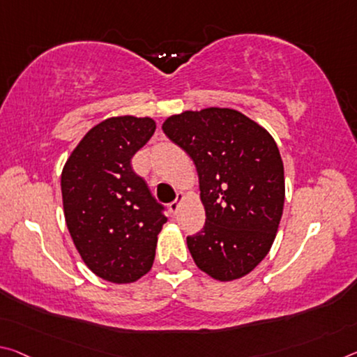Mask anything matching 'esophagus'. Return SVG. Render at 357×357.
Masks as SVG:
<instances>
[{
    "mask_svg": "<svg viewBox=\"0 0 357 357\" xmlns=\"http://www.w3.org/2000/svg\"><path fill=\"white\" fill-rule=\"evenodd\" d=\"M184 202V194L183 192H178V197H176V200H174L173 203H169L168 205V209H169V213L172 214H176L178 211H179V206H181V203Z\"/></svg>",
    "mask_w": 357,
    "mask_h": 357,
    "instance_id": "esophagus-1",
    "label": "esophagus"
}]
</instances>
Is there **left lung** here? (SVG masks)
Segmentation results:
<instances>
[{
  "label": "left lung",
  "instance_id": "8db88e82",
  "mask_svg": "<svg viewBox=\"0 0 357 357\" xmlns=\"http://www.w3.org/2000/svg\"><path fill=\"white\" fill-rule=\"evenodd\" d=\"M167 137L195 163L206 220L188 236L197 267L234 281L257 267L273 245L284 206V167L260 123L230 107L169 116Z\"/></svg>",
  "mask_w": 357,
  "mask_h": 357
}]
</instances>
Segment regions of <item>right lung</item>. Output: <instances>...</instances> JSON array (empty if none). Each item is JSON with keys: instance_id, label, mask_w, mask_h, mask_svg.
<instances>
[{"instance_id": "add662e5", "label": "right lung", "mask_w": 357, "mask_h": 357, "mask_svg": "<svg viewBox=\"0 0 357 357\" xmlns=\"http://www.w3.org/2000/svg\"><path fill=\"white\" fill-rule=\"evenodd\" d=\"M154 132L151 117L106 119L84 135L61 172L66 227L79 256L116 284L148 273L167 222L162 205L132 169V157Z\"/></svg>"}]
</instances>
